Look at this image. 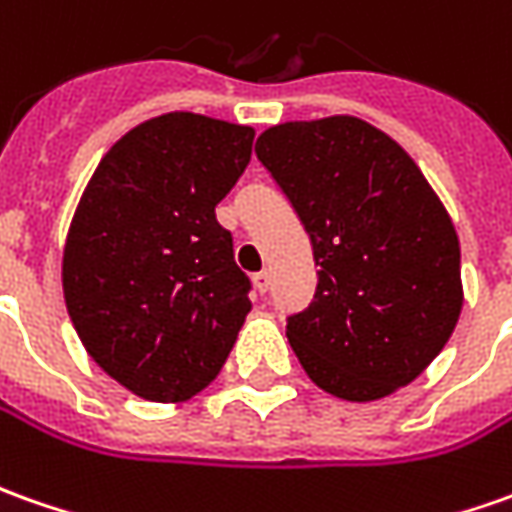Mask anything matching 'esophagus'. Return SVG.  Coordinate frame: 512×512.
<instances>
[{
  "instance_id": "1",
  "label": "esophagus",
  "mask_w": 512,
  "mask_h": 512,
  "mask_svg": "<svg viewBox=\"0 0 512 512\" xmlns=\"http://www.w3.org/2000/svg\"><path fill=\"white\" fill-rule=\"evenodd\" d=\"M252 283H255V288L260 291V294H266V291H269V283H271L269 271H257L255 277H252Z\"/></svg>"
}]
</instances>
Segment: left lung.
<instances>
[{
	"label": "left lung",
	"mask_w": 512,
	"mask_h": 512,
	"mask_svg": "<svg viewBox=\"0 0 512 512\" xmlns=\"http://www.w3.org/2000/svg\"><path fill=\"white\" fill-rule=\"evenodd\" d=\"M257 159L314 246V302L285 336L316 387L378 401L412 384L462 311L460 238L415 159L350 114L266 128Z\"/></svg>",
	"instance_id": "8db88e82"
}]
</instances>
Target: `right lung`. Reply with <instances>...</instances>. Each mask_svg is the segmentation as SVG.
<instances>
[{"label": "right lung", "instance_id": "add662e5", "mask_svg": "<svg viewBox=\"0 0 512 512\" xmlns=\"http://www.w3.org/2000/svg\"><path fill=\"white\" fill-rule=\"evenodd\" d=\"M255 128L170 111L117 139L72 215L64 300L86 353L128 392L182 403L212 384L249 277L215 207L252 159Z\"/></svg>", "mask_w": 512, "mask_h": 512}]
</instances>
